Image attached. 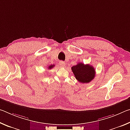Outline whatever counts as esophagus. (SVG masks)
Segmentation results:
<instances>
[{
    "mask_svg": "<svg viewBox=\"0 0 130 130\" xmlns=\"http://www.w3.org/2000/svg\"><path fill=\"white\" fill-rule=\"evenodd\" d=\"M59 63H60V65L61 66V67H65V62H63V61H60V62H59Z\"/></svg>",
    "mask_w": 130,
    "mask_h": 130,
    "instance_id": "34e87169",
    "label": "esophagus"
}]
</instances>
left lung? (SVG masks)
<instances>
[{"label":"left lung","instance_id":"left-lung-1","mask_svg":"<svg viewBox=\"0 0 130 130\" xmlns=\"http://www.w3.org/2000/svg\"><path fill=\"white\" fill-rule=\"evenodd\" d=\"M71 69L76 78L80 83H88L95 77L94 68L89 64L78 63V64L72 67Z\"/></svg>","mask_w":130,"mask_h":130}]
</instances>
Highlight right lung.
Segmentation results:
<instances>
[{"mask_svg": "<svg viewBox=\"0 0 130 130\" xmlns=\"http://www.w3.org/2000/svg\"><path fill=\"white\" fill-rule=\"evenodd\" d=\"M54 67V65H50L49 66V68H49V69H52V68H53Z\"/></svg>", "mask_w": 130, "mask_h": 130, "instance_id": "obj_1", "label": "right lung"}]
</instances>
